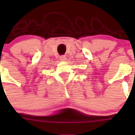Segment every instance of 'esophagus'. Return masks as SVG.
I'll list each match as a JSON object with an SVG mask.
<instances>
[{
  "instance_id": "34e87169",
  "label": "esophagus",
  "mask_w": 135,
  "mask_h": 135,
  "mask_svg": "<svg viewBox=\"0 0 135 135\" xmlns=\"http://www.w3.org/2000/svg\"><path fill=\"white\" fill-rule=\"evenodd\" d=\"M66 57L65 55H61L60 56V60L62 61H64L66 60Z\"/></svg>"
}]
</instances>
